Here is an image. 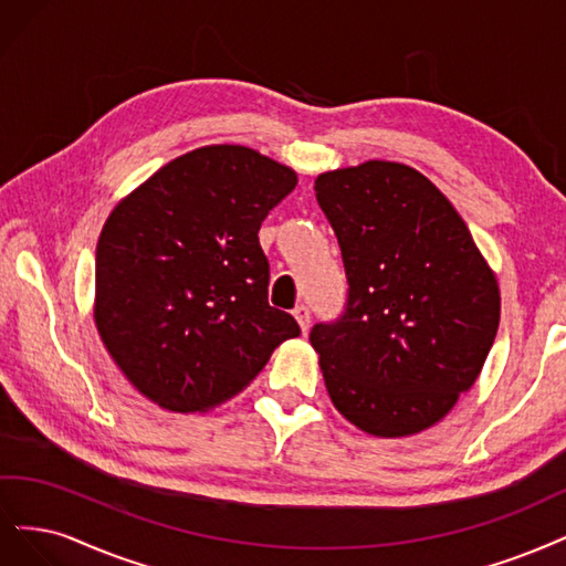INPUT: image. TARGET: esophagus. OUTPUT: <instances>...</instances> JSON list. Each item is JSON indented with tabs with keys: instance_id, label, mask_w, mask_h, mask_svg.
I'll return each instance as SVG.
<instances>
[{
	"instance_id": "obj_1",
	"label": "esophagus",
	"mask_w": 566,
	"mask_h": 566,
	"mask_svg": "<svg viewBox=\"0 0 566 566\" xmlns=\"http://www.w3.org/2000/svg\"><path fill=\"white\" fill-rule=\"evenodd\" d=\"M294 317H296V322L301 326V332L305 334L310 329V310H307V305H296Z\"/></svg>"
}]
</instances>
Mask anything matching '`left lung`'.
Here are the masks:
<instances>
[{
  "label": "left lung",
  "mask_w": 566,
  "mask_h": 566,
  "mask_svg": "<svg viewBox=\"0 0 566 566\" xmlns=\"http://www.w3.org/2000/svg\"><path fill=\"white\" fill-rule=\"evenodd\" d=\"M338 237L348 307L310 343L334 407L374 437L440 423L478 380L501 289L459 211L421 171L369 159L315 178Z\"/></svg>",
  "instance_id": "left-lung-1"
}]
</instances>
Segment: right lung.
Returning a JSON list of instances; mask_svg holds the SVG:
<instances>
[{
	"mask_svg": "<svg viewBox=\"0 0 566 566\" xmlns=\"http://www.w3.org/2000/svg\"><path fill=\"white\" fill-rule=\"evenodd\" d=\"M296 171L247 145H205L122 197L96 247L94 322L126 380L157 407L205 413L301 336L268 303L259 230Z\"/></svg>",
	"mask_w": 566,
	"mask_h": 566,
	"instance_id": "add662e5",
	"label": "right lung"
}]
</instances>
